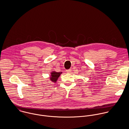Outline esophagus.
Here are the masks:
<instances>
[{
    "label": "esophagus",
    "mask_w": 129,
    "mask_h": 129,
    "mask_svg": "<svg viewBox=\"0 0 129 129\" xmlns=\"http://www.w3.org/2000/svg\"><path fill=\"white\" fill-rule=\"evenodd\" d=\"M71 71H72V70H71V69H69V70H67L66 72H67V73L69 74V73H71Z\"/></svg>",
    "instance_id": "34e87169"
}]
</instances>
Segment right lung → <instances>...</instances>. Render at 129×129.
Instances as JSON below:
<instances>
[{
	"mask_svg": "<svg viewBox=\"0 0 129 129\" xmlns=\"http://www.w3.org/2000/svg\"><path fill=\"white\" fill-rule=\"evenodd\" d=\"M61 74V72L60 73H57L55 72H52L51 73V75L50 77V79L52 82H55L56 80H57V78L59 77L60 74Z\"/></svg>",
	"mask_w": 129,
	"mask_h": 129,
	"instance_id": "right-lung-1",
	"label": "right lung"
}]
</instances>
